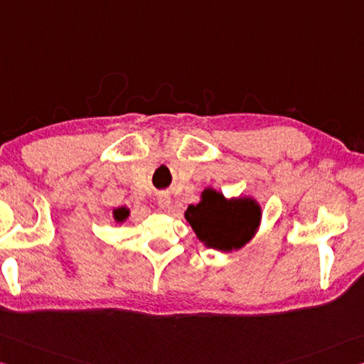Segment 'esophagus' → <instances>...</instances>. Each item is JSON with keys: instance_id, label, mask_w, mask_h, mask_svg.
<instances>
[{"instance_id": "1", "label": "esophagus", "mask_w": 364, "mask_h": 364, "mask_svg": "<svg viewBox=\"0 0 364 364\" xmlns=\"http://www.w3.org/2000/svg\"><path fill=\"white\" fill-rule=\"evenodd\" d=\"M158 206L161 209H166L169 205H171V196L168 193H159L158 195Z\"/></svg>"}]
</instances>
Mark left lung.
<instances>
[{
	"mask_svg": "<svg viewBox=\"0 0 364 364\" xmlns=\"http://www.w3.org/2000/svg\"><path fill=\"white\" fill-rule=\"evenodd\" d=\"M186 219L208 247L230 252L243 247L257 232L260 206L250 196L227 200L213 188L201 193L198 205H190Z\"/></svg>",
	"mask_w": 364,
	"mask_h": 364,
	"instance_id": "left-lung-1",
	"label": "left lung"
}]
</instances>
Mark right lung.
Here are the masks:
<instances>
[{
    "label": "right lung",
    "mask_w": 364,
    "mask_h": 364,
    "mask_svg": "<svg viewBox=\"0 0 364 364\" xmlns=\"http://www.w3.org/2000/svg\"><path fill=\"white\" fill-rule=\"evenodd\" d=\"M127 215H129V209L124 208V206L114 209V211H113V218L117 222H124L127 219Z\"/></svg>",
    "instance_id": "add662e5"
}]
</instances>
